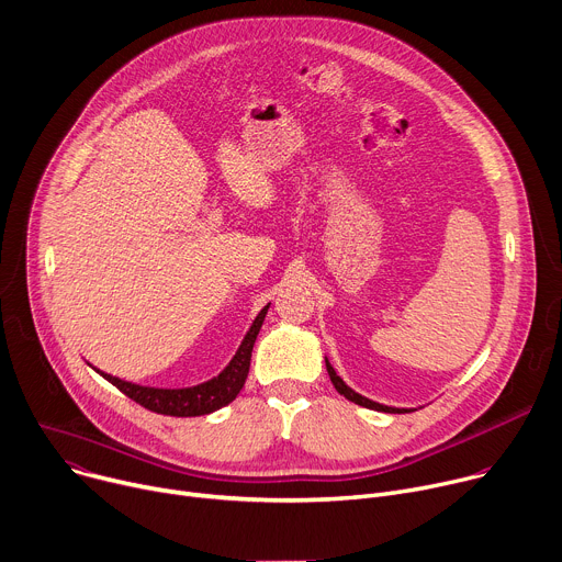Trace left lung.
Here are the masks:
<instances>
[{
    "label": "left lung",
    "mask_w": 562,
    "mask_h": 562,
    "mask_svg": "<svg viewBox=\"0 0 562 562\" xmlns=\"http://www.w3.org/2000/svg\"><path fill=\"white\" fill-rule=\"evenodd\" d=\"M325 366H327V372H329V379L334 383V387L338 390V394H342L345 398H349L351 403H359L363 407H370V411H379V413H413V411H405V407H390V405H383V403H376V401H370L366 396H361L359 392H353L349 385H345V381L336 374V370L331 368V363L325 359Z\"/></svg>",
    "instance_id": "8db88e82"
}]
</instances>
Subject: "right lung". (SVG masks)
Returning <instances> with one entry per match:
<instances>
[{"instance_id": "right-lung-1", "label": "right lung", "mask_w": 562, "mask_h": 562, "mask_svg": "<svg viewBox=\"0 0 562 562\" xmlns=\"http://www.w3.org/2000/svg\"><path fill=\"white\" fill-rule=\"evenodd\" d=\"M267 312H269V304L258 316H255L250 329L246 331L231 363L215 379H211L206 383H199L192 387H179V390L147 387V385H136V383L123 381L108 372H100L95 368L93 370L103 379H108L112 385H116L125 396H130L132 401L140 403L143 407H147V411L157 413V415H168V417L211 415V413L220 411V407L228 405L244 387V381H246L248 368H250V351H252L255 338H258V334H260Z\"/></svg>"}]
</instances>
